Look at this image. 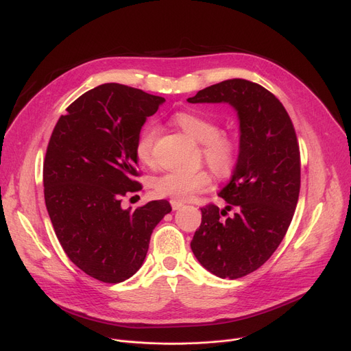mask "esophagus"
Masks as SVG:
<instances>
[{
	"label": "esophagus",
	"mask_w": 351,
	"mask_h": 351,
	"mask_svg": "<svg viewBox=\"0 0 351 351\" xmlns=\"http://www.w3.org/2000/svg\"><path fill=\"white\" fill-rule=\"evenodd\" d=\"M171 206H172L173 210H178V209H180L183 206V204H182V202H179V200H171Z\"/></svg>",
	"instance_id": "34e87169"
}]
</instances>
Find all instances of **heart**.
<instances>
[{
	"instance_id": "1",
	"label": "heart",
	"mask_w": 351,
	"mask_h": 351,
	"mask_svg": "<svg viewBox=\"0 0 351 351\" xmlns=\"http://www.w3.org/2000/svg\"><path fill=\"white\" fill-rule=\"evenodd\" d=\"M173 122L183 132L200 143L202 159L212 173L219 178H228L237 163L239 142L236 136L220 131L219 123L204 114L193 110H182L173 115ZM158 134L155 123H146L138 134L135 154L146 166H152L154 145ZM210 175L206 171L195 172H166L154 180V191L160 197L172 200H189L195 193L204 192L210 186Z\"/></svg>"
}]
</instances>
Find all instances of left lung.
Masks as SVG:
<instances>
[{"label": "left lung", "mask_w": 351, "mask_h": 351, "mask_svg": "<svg viewBox=\"0 0 351 351\" xmlns=\"http://www.w3.org/2000/svg\"><path fill=\"white\" fill-rule=\"evenodd\" d=\"M191 104L226 102L241 123L239 158L219 192L228 206L202 208L191 247L199 263L222 279L259 269L279 247L300 192V149L293 122L270 90L247 80H226L199 90ZM237 212L223 221L228 210Z\"/></svg>", "instance_id": "1"}]
</instances>
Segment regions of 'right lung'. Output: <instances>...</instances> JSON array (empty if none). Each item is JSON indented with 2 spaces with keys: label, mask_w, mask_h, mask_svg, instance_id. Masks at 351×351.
<instances>
[{
  "label": "right lung",
  "mask_w": 351,
  "mask_h": 351,
  "mask_svg": "<svg viewBox=\"0 0 351 351\" xmlns=\"http://www.w3.org/2000/svg\"><path fill=\"white\" fill-rule=\"evenodd\" d=\"M165 98L104 84L73 101L55 125L44 160V196L69 261L90 278L121 283L142 266L168 200L122 209L142 189L135 142Z\"/></svg>",
  "instance_id": "1"
}]
</instances>
